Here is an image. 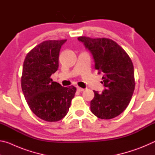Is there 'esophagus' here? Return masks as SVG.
I'll use <instances>...</instances> for the list:
<instances>
[{
    "instance_id": "34e87169",
    "label": "esophagus",
    "mask_w": 155,
    "mask_h": 155,
    "mask_svg": "<svg viewBox=\"0 0 155 155\" xmlns=\"http://www.w3.org/2000/svg\"><path fill=\"white\" fill-rule=\"evenodd\" d=\"M84 90H85V89L81 88V87H77V91H83Z\"/></svg>"
}]
</instances>
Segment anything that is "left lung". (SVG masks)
Instances as JSON below:
<instances>
[{
  "mask_svg": "<svg viewBox=\"0 0 155 155\" xmlns=\"http://www.w3.org/2000/svg\"><path fill=\"white\" fill-rule=\"evenodd\" d=\"M78 40L92 54L98 74H103L104 90L102 94L94 91L91 111L98 118H114L127 108L135 90L132 61L124 50L110 39L79 37Z\"/></svg>",
  "mask_w": 155,
  "mask_h": 155,
  "instance_id": "8db88e82",
  "label": "left lung"
}]
</instances>
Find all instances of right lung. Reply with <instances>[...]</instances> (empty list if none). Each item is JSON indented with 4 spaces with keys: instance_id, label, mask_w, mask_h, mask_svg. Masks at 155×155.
I'll return each mask as SVG.
<instances>
[{
    "instance_id": "add662e5",
    "label": "right lung",
    "mask_w": 155,
    "mask_h": 155,
    "mask_svg": "<svg viewBox=\"0 0 155 155\" xmlns=\"http://www.w3.org/2000/svg\"><path fill=\"white\" fill-rule=\"evenodd\" d=\"M67 40H48L28 52L23 64L21 86L28 107L47 122H57L69 111L77 89L62 87L51 76L59 68L60 49Z\"/></svg>"
}]
</instances>
